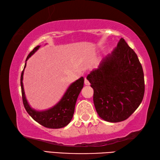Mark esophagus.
<instances>
[{
	"mask_svg": "<svg viewBox=\"0 0 160 160\" xmlns=\"http://www.w3.org/2000/svg\"><path fill=\"white\" fill-rule=\"evenodd\" d=\"M85 85H90V82H89V81L86 79H85Z\"/></svg>",
	"mask_w": 160,
	"mask_h": 160,
	"instance_id": "34e87169",
	"label": "esophagus"
}]
</instances>
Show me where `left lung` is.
Wrapping results in <instances>:
<instances>
[{
	"label": "left lung",
	"instance_id": "obj_1",
	"mask_svg": "<svg viewBox=\"0 0 160 160\" xmlns=\"http://www.w3.org/2000/svg\"><path fill=\"white\" fill-rule=\"evenodd\" d=\"M87 79L94 90L97 112L108 122L126 120L137 109L144 97L142 67L137 54L123 38Z\"/></svg>",
	"mask_w": 160,
	"mask_h": 160
}]
</instances>
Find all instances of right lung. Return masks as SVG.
I'll list each match as a JSON object with an SVG mask.
<instances>
[{"label": "right lung", "instance_id": "right-lung-1", "mask_svg": "<svg viewBox=\"0 0 160 160\" xmlns=\"http://www.w3.org/2000/svg\"><path fill=\"white\" fill-rule=\"evenodd\" d=\"M40 46H37L29 53L26 58L25 65L22 72L20 84L23 104L29 116L42 126L48 128H61L66 126L73 116L75 103L78 95L82 90L84 85V78L81 77L70 85L63 96L57 104L50 109L44 111H37L30 107L26 99L23 87V74L26 67L27 61L39 49Z\"/></svg>", "mask_w": 160, "mask_h": 160}]
</instances>
